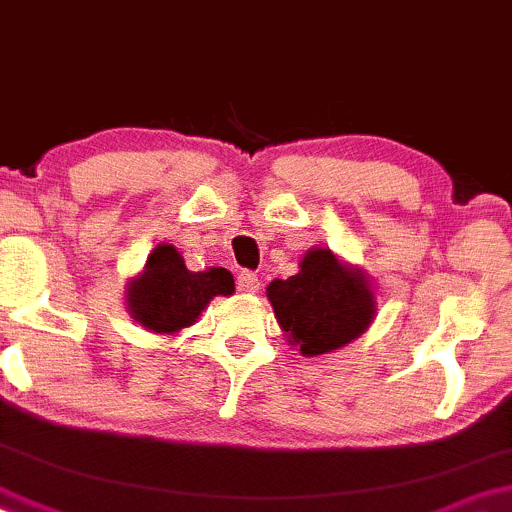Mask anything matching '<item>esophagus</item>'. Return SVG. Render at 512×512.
Returning <instances> with one entry per match:
<instances>
[{
	"instance_id": "obj_1",
	"label": "esophagus",
	"mask_w": 512,
	"mask_h": 512,
	"mask_svg": "<svg viewBox=\"0 0 512 512\" xmlns=\"http://www.w3.org/2000/svg\"><path fill=\"white\" fill-rule=\"evenodd\" d=\"M258 287H261V282H258V277L251 273V270H242V273L237 275V289L242 294H254L258 292Z\"/></svg>"
}]
</instances>
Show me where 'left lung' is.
<instances>
[{
	"label": "left lung",
	"instance_id": "1",
	"mask_svg": "<svg viewBox=\"0 0 512 512\" xmlns=\"http://www.w3.org/2000/svg\"><path fill=\"white\" fill-rule=\"evenodd\" d=\"M299 268L266 289L289 344L304 356H320L361 337L375 318V296L363 270L320 246L306 251Z\"/></svg>",
	"mask_w": 512,
	"mask_h": 512
}]
</instances>
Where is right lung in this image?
I'll return each mask as SVG.
<instances>
[{"instance_id":"add662e5","label":"right lung","mask_w":512,"mask_h":512,"mask_svg":"<svg viewBox=\"0 0 512 512\" xmlns=\"http://www.w3.org/2000/svg\"><path fill=\"white\" fill-rule=\"evenodd\" d=\"M235 280L230 270L208 268L192 273L173 244L151 251L144 270L130 280L125 301L132 318L159 334H175L197 323L213 296H230Z\"/></svg>"}]
</instances>
